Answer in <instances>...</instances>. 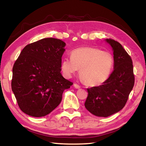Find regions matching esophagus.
Segmentation results:
<instances>
[{
	"label": "esophagus",
	"instance_id": "obj_1",
	"mask_svg": "<svg viewBox=\"0 0 146 146\" xmlns=\"http://www.w3.org/2000/svg\"><path fill=\"white\" fill-rule=\"evenodd\" d=\"M74 87H75V88H76V89H80V86H79V85H78L77 84H74Z\"/></svg>",
	"mask_w": 146,
	"mask_h": 146
}]
</instances>
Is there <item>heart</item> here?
<instances>
[{"instance_id": "obj_1", "label": "heart", "mask_w": 146, "mask_h": 146, "mask_svg": "<svg viewBox=\"0 0 146 146\" xmlns=\"http://www.w3.org/2000/svg\"><path fill=\"white\" fill-rule=\"evenodd\" d=\"M71 58H65L61 70L66 76H71L78 70L85 84L98 86L107 80L112 72L113 57L110 53L92 46L80 47L73 50Z\"/></svg>"}]
</instances>
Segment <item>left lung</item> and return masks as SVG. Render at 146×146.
Returning a JSON list of instances; mask_svg holds the SVG:
<instances>
[{
  "instance_id": "left-lung-1",
  "label": "left lung",
  "mask_w": 146,
  "mask_h": 146,
  "mask_svg": "<svg viewBox=\"0 0 146 146\" xmlns=\"http://www.w3.org/2000/svg\"><path fill=\"white\" fill-rule=\"evenodd\" d=\"M113 51V70L103 85L87 89L85 107L92 114L108 117L125 106L134 86L133 62L121 44L112 39H106Z\"/></svg>"
}]
</instances>
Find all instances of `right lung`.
Masks as SVG:
<instances>
[{
  "instance_id": "obj_1",
  "label": "right lung",
  "mask_w": 146,
  "mask_h": 146,
  "mask_svg": "<svg viewBox=\"0 0 146 146\" xmlns=\"http://www.w3.org/2000/svg\"><path fill=\"white\" fill-rule=\"evenodd\" d=\"M66 43L44 38L25 46L13 68L11 88L20 110L43 117L60 104L62 93L73 82L60 73Z\"/></svg>"
}]
</instances>
